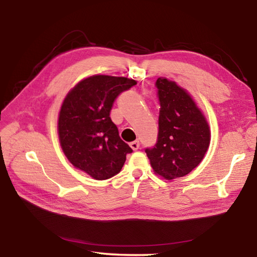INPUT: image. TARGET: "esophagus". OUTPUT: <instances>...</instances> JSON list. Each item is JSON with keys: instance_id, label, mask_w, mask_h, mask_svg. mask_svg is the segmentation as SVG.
<instances>
[{"instance_id": "obj_1", "label": "esophagus", "mask_w": 257, "mask_h": 257, "mask_svg": "<svg viewBox=\"0 0 257 257\" xmlns=\"http://www.w3.org/2000/svg\"><path fill=\"white\" fill-rule=\"evenodd\" d=\"M130 146H131L132 149H133L134 151H136V150L139 149V147H141V144H139L138 141H135V142H132V143L130 144Z\"/></svg>"}]
</instances>
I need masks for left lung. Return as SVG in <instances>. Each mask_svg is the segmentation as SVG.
<instances>
[{
    "label": "left lung",
    "instance_id": "1",
    "mask_svg": "<svg viewBox=\"0 0 257 257\" xmlns=\"http://www.w3.org/2000/svg\"><path fill=\"white\" fill-rule=\"evenodd\" d=\"M159 134L153 148L145 150L157 175L167 180L191 173L203 161L210 144L205 115L175 81L158 78Z\"/></svg>",
    "mask_w": 257,
    "mask_h": 257
}]
</instances>
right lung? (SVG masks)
<instances>
[{"instance_id": "obj_1", "label": "right lung", "mask_w": 257, "mask_h": 257, "mask_svg": "<svg viewBox=\"0 0 257 257\" xmlns=\"http://www.w3.org/2000/svg\"><path fill=\"white\" fill-rule=\"evenodd\" d=\"M137 82L125 77L94 75L68 92L58 121L60 144L72 164L96 180L119 174L132 148L110 119L115 98Z\"/></svg>"}]
</instances>
